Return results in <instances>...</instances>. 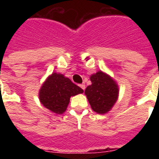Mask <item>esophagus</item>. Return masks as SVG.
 Segmentation results:
<instances>
[{
  "instance_id": "esophagus-1",
  "label": "esophagus",
  "mask_w": 159,
  "mask_h": 159,
  "mask_svg": "<svg viewBox=\"0 0 159 159\" xmlns=\"http://www.w3.org/2000/svg\"><path fill=\"white\" fill-rule=\"evenodd\" d=\"M80 86V88H81V89H82L83 90H85V88H86V86H85V84H80L79 85Z\"/></svg>"
}]
</instances>
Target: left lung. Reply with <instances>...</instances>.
<instances>
[{
    "instance_id": "obj_1",
    "label": "left lung",
    "mask_w": 159,
    "mask_h": 159,
    "mask_svg": "<svg viewBox=\"0 0 159 159\" xmlns=\"http://www.w3.org/2000/svg\"><path fill=\"white\" fill-rule=\"evenodd\" d=\"M92 84L85 89V95L93 111L106 114L111 110L117 102L119 88L117 82L102 70L90 76Z\"/></svg>"
}]
</instances>
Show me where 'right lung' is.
I'll use <instances>...</instances> for the list:
<instances>
[{"instance_id":"obj_1","label":"right lung","mask_w":159,"mask_h":159,"mask_svg":"<svg viewBox=\"0 0 159 159\" xmlns=\"http://www.w3.org/2000/svg\"><path fill=\"white\" fill-rule=\"evenodd\" d=\"M83 90L63 74L52 72L47 77L39 90V100L47 109L56 114H63L71 96L83 93Z\"/></svg>"}]
</instances>
